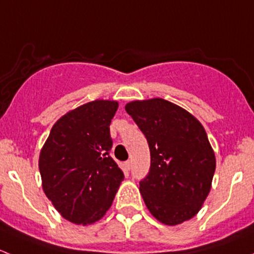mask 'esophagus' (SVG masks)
<instances>
[{"mask_svg":"<svg viewBox=\"0 0 254 254\" xmlns=\"http://www.w3.org/2000/svg\"><path fill=\"white\" fill-rule=\"evenodd\" d=\"M124 167L127 168V170H130V168H131V161H130V160L125 161V162H124Z\"/></svg>","mask_w":254,"mask_h":254,"instance_id":"obj_1","label":"esophagus"}]
</instances>
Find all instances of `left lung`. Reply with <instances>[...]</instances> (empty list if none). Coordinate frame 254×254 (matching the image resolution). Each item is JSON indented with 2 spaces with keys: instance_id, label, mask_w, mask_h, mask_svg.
<instances>
[{
  "instance_id": "1",
  "label": "left lung",
  "mask_w": 254,
  "mask_h": 254,
  "mask_svg": "<svg viewBox=\"0 0 254 254\" xmlns=\"http://www.w3.org/2000/svg\"><path fill=\"white\" fill-rule=\"evenodd\" d=\"M125 111L150 147V172L140 182L148 211L170 226L195 216L211 189L215 153L203 125L162 98L134 101Z\"/></svg>"
}]
</instances>
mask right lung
Instances as JSON below:
<instances>
[{
	"instance_id": "right-lung-1",
	"label": "right lung",
	"mask_w": 254,
	"mask_h": 254,
	"mask_svg": "<svg viewBox=\"0 0 254 254\" xmlns=\"http://www.w3.org/2000/svg\"><path fill=\"white\" fill-rule=\"evenodd\" d=\"M118 102H89L51 127L39 156L43 190L64 219L93 224L106 215L124 173L109 156Z\"/></svg>"
}]
</instances>
